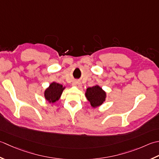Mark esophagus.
Listing matches in <instances>:
<instances>
[{
    "label": "esophagus",
    "mask_w": 159,
    "mask_h": 159,
    "mask_svg": "<svg viewBox=\"0 0 159 159\" xmlns=\"http://www.w3.org/2000/svg\"><path fill=\"white\" fill-rule=\"evenodd\" d=\"M72 84H73V86L78 87V88H80V87L82 86V83L79 82V81H74Z\"/></svg>",
    "instance_id": "34e87169"
}]
</instances>
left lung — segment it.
Masks as SVG:
<instances>
[{"instance_id": "obj_1", "label": "left lung", "mask_w": 159, "mask_h": 159, "mask_svg": "<svg viewBox=\"0 0 159 159\" xmlns=\"http://www.w3.org/2000/svg\"><path fill=\"white\" fill-rule=\"evenodd\" d=\"M86 97L93 107H97L105 101L106 93L99 86H95L87 89Z\"/></svg>"}]
</instances>
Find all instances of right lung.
I'll use <instances>...</instances> for the list:
<instances>
[{
    "instance_id": "right-lung-1",
    "label": "right lung",
    "mask_w": 159,
    "mask_h": 159,
    "mask_svg": "<svg viewBox=\"0 0 159 159\" xmlns=\"http://www.w3.org/2000/svg\"><path fill=\"white\" fill-rule=\"evenodd\" d=\"M64 89L62 85L56 82L50 84L48 88L45 90L44 97L48 102L53 103L59 99L60 95Z\"/></svg>"
}]
</instances>
